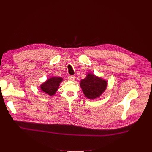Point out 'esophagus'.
<instances>
[{"instance_id":"1","label":"esophagus","mask_w":152,"mask_h":152,"mask_svg":"<svg viewBox=\"0 0 152 152\" xmlns=\"http://www.w3.org/2000/svg\"><path fill=\"white\" fill-rule=\"evenodd\" d=\"M76 79V77L75 76H69V79L71 81H74Z\"/></svg>"}]
</instances>
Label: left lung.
<instances>
[{
  "instance_id": "obj_1",
  "label": "left lung",
  "mask_w": 152,
  "mask_h": 152,
  "mask_svg": "<svg viewBox=\"0 0 152 152\" xmlns=\"http://www.w3.org/2000/svg\"><path fill=\"white\" fill-rule=\"evenodd\" d=\"M107 82L93 73L86 75V77L80 82V86L85 95L88 99H96L100 97L106 90Z\"/></svg>"
}]
</instances>
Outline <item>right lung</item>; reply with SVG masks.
Here are the masks:
<instances>
[{
  "mask_svg": "<svg viewBox=\"0 0 152 152\" xmlns=\"http://www.w3.org/2000/svg\"><path fill=\"white\" fill-rule=\"evenodd\" d=\"M63 80V78L61 77H52L47 79L41 86V90L50 96L55 95V93L59 88L61 82Z\"/></svg>",
  "mask_w": 152,
  "mask_h": 152,
  "instance_id": "right-lung-1",
  "label": "right lung"
}]
</instances>
